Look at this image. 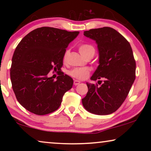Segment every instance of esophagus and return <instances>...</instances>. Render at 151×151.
Masks as SVG:
<instances>
[{
    "label": "esophagus",
    "mask_w": 151,
    "mask_h": 151,
    "mask_svg": "<svg viewBox=\"0 0 151 151\" xmlns=\"http://www.w3.org/2000/svg\"><path fill=\"white\" fill-rule=\"evenodd\" d=\"M80 83V81H79V80H74V82H73V84H74V85H75V86L78 85V84H79Z\"/></svg>",
    "instance_id": "obj_1"
}]
</instances>
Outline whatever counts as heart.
<instances>
[{"mask_svg":"<svg viewBox=\"0 0 151 151\" xmlns=\"http://www.w3.org/2000/svg\"><path fill=\"white\" fill-rule=\"evenodd\" d=\"M79 51L81 53V55L85 58H87L88 57L93 56L96 53V49L94 47L90 44H82L80 45ZM69 54V51L67 50L64 53L63 60L64 61L67 60L68 56ZM90 69L88 68H76V69H72L69 71L70 76L72 77L77 78L80 80H84L89 75Z\"/></svg>","mask_w":151,"mask_h":151,"instance_id":"1","label":"heart"}]
</instances>
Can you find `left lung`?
<instances>
[{
    "label": "left lung",
    "instance_id": "obj_1",
    "mask_svg": "<svg viewBox=\"0 0 151 151\" xmlns=\"http://www.w3.org/2000/svg\"><path fill=\"white\" fill-rule=\"evenodd\" d=\"M84 36L98 45L99 65L91 80H104L100 86L86 82L88 92L82 99V104L93 114H111L122 104L135 81L136 64L132 48L124 37L108 27L85 31Z\"/></svg>",
    "mask_w": 151,
    "mask_h": 151
}]
</instances>
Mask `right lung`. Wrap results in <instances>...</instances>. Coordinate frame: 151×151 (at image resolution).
Instances as JSON below:
<instances>
[{
    "label": "right lung",
    "instance_id": "obj_1",
    "mask_svg": "<svg viewBox=\"0 0 151 151\" xmlns=\"http://www.w3.org/2000/svg\"><path fill=\"white\" fill-rule=\"evenodd\" d=\"M79 33L42 27L29 33L16 47L10 78L16 99L27 110L42 115L60 106L73 84L70 76L60 71L63 55ZM53 68L59 71L56 81L47 76Z\"/></svg>",
    "mask_w": 151,
    "mask_h": 151
}]
</instances>
